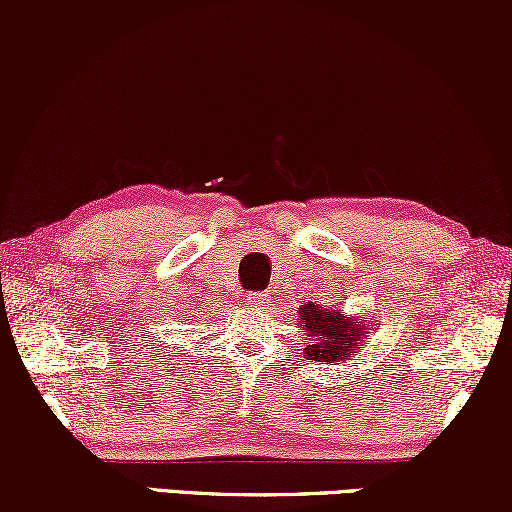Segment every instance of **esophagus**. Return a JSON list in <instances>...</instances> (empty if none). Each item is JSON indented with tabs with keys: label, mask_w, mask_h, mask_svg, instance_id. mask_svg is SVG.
Listing matches in <instances>:
<instances>
[{
	"label": "esophagus",
	"mask_w": 512,
	"mask_h": 512,
	"mask_svg": "<svg viewBox=\"0 0 512 512\" xmlns=\"http://www.w3.org/2000/svg\"><path fill=\"white\" fill-rule=\"evenodd\" d=\"M243 303L248 305V308H262L264 303H267V298H264V293H248V296L243 298Z\"/></svg>",
	"instance_id": "obj_1"
}]
</instances>
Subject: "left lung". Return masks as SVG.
I'll return each instance as SVG.
<instances>
[{"label": "left lung", "instance_id": "1", "mask_svg": "<svg viewBox=\"0 0 512 512\" xmlns=\"http://www.w3.org/2000/svg\"><path fill=\"white\" fill-rule=\"evenodd\" d=\"M298 317L308 337L305 356L308 361L325 363V366H339V363L344 366L346 361L356 358L370 334V317L358 320L356 315H342V305L325 308L310 301L298 310Z\"/></svg>", "mask_w": 512, "mask_h": 512}]
</instances>
